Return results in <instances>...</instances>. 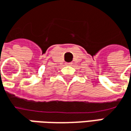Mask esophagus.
<instances>
[{
    "label": "esophagus",
    "mask_w": 131,
    "mask_h": 131,
    "mask_svg": "<svg viewBox=\"0 0 131 131\" xmlns=\"http://www.w3.org/2000/svg\"><path fill=\"white\" fill-rule=\"evenodd\" d=\"M66 65H69V66L72 65V63H66Z\"/></svg>",
    "instance_id": "esophagus-1"
}]
</instances>
